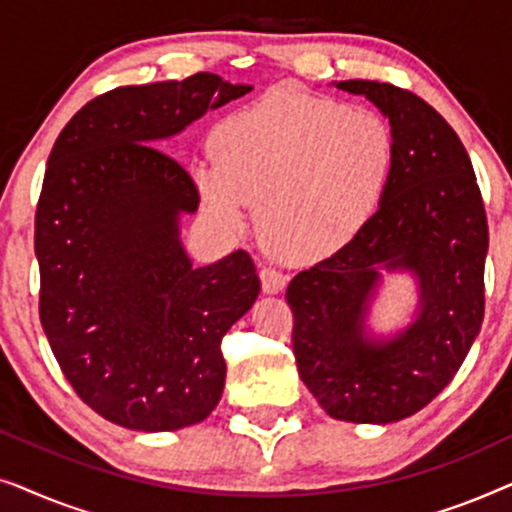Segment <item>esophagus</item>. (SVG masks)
<instances>
[{
  "label": "esophagus",
  "mask_w": 512,
  "mask_h": 512,
  "mask_svg": "<svg viewBox=\"0 0 512 512\" xmlns=\"http://www.w3.org/2000/svg\"><path fill=\"white\" fill-rule=\"evenodd\" d=\"M258 275H261V284L265 293H279L286 286V282H289V277H286L282 270L272 268V265H261Z\"/></svg>",
  "instance_id": "34e87169"
}]
</instances>
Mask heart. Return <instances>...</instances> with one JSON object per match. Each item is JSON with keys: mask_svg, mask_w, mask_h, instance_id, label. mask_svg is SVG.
<instances>
[{"mask_svg": "<svg viewBox=\"0 0 512 512\" xmlns=\"http://www.w3.org/2000/svg\"><path fill=\"white\" fill-rule=\"evenodd\" d=\"M212 149L216 160L193 165L209 219L240 235L261 205L265 237L293 261H321L361 233L396 156L380 114L293 90L228 114Z\"/></svg>", "mask_w": 512, "mask_h": 512, "instance_id": "heart-1", "label": "heart"}]
</instances>
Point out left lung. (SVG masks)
<instances>
[{
	"label": "left lung",
	"mask_w": 512,
	"mask_h": 512,
	"mask_svg": "<svg viewBox=\"0 0 512 512\" xmlns=\"http://www.w3.org/2000/svg\"><path fill=\"white\" fill-rule=\"evenodd\" d=\"M389 118L394 170L359 235L286 289L298 375L333 419L391 424L429 405L464 363L485 317L487 216L471 158L443 116L389 83L338 81ZM410 271L416 317L380 336L367 314L381 275Z\"/></svg>",
	"instance_id": "left-lung-1"
}]
</instances>
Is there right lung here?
I'll return each mask as SVG.
<instances>
[{
	"mask_svg": "<svg viewBox=\"0 0 512 512\" xmlns=\"http://www.w3.org/2000/svg\"><path fill=\"white\" fill-rule=\"evenodd\" d=\"M249 90L209 72L109 90L48 156L34 221L41 326L81 401L125 429H184L221 401V338L261 279L242 249L193 268L181 216L198 212V188L156 146Z\"/></svg>",
	"mask_w": 512,
	"mask_h": 512,
	"instance_id": "obj_1",
	"label": "right lung"
}]
</instances>
